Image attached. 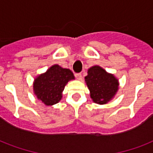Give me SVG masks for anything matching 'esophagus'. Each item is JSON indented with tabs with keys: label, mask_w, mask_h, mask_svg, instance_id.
Instances as JSON below:
<instances>
[{
	"label": "esophagus",
	"mask_w": 153,
	"mask_h": 153,
	"mask_svg": "<svg viewBox=\"0 0 153 153\" xmlns=\"http://www.w3.org/2000/svg\"><path fill=\"white\" fill-rule=\"evenodd\" d=\"M75 78L78 80H82V74H75Z\"/></svg>",
	"instance_id": "obj_1"
}]
</instances>
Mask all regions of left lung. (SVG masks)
<instances>
[{
  "label": "left lung",
  "mask_w": 153,
  "mask_h": 153,
  "mask_svg": "<svg viewBox=\"0 0 153 153\" xmlns=\"http://www.w3.org/2000/svg\"><path fill=\"white\" fill-rule=\"evenodd\" d=\"M85 82L91 99L97 104L104 105L110 102L119 89L118 79L98 65L89 68Z\"/></svg>",
  "instance_id": "1"
}]
</instances>
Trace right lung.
<instances>
[{
    "label": "right lung",
    "instance_id": "right-lung-1",
    "mask_svg": "<svg viewBox=\"0 0 153 153\" xmlns=\"http://www.w3.org/2000/svg\"><path fill=\"white\" fill-rule=\"evenodd\" d=\"M73 79L74 76L71 70L54 64L35 78L33 92L38 100L51 106L60 102L65 86Z\"/></svg>",
    "mask_w": 153,
    "mask_h": 153
}]
</instances>
